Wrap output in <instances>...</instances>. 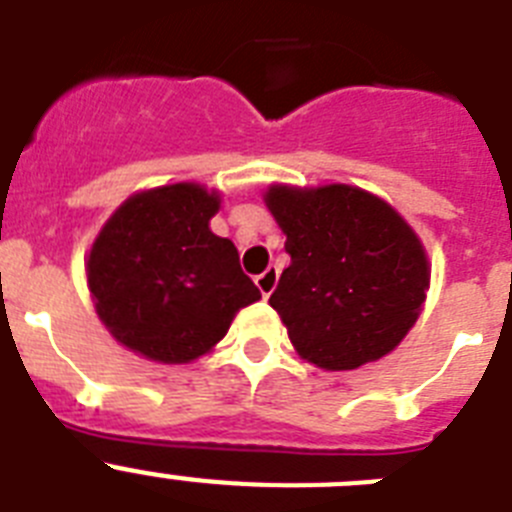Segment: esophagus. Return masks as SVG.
<instances>
[{"instance_id": "1", "label": "esophagus", "mask_w": 512, "mask_h": 512, "mask_svg": "<svg viewBox=\"0 0 512 512\" xmlns=\"http://www.w3.org/2000/svg\"><path fill=\"white\" fill-rule=\"evenodd\" d=\"M277 279H279L277 269H266L264 274H259V277H256V287H259L261 295L269 297L271 292H274V287H277Z\"/></svg>"}]
</instances>
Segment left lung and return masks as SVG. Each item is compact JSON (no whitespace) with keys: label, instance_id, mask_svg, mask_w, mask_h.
Wrapping results in <instances>:
<instances>
[{"label":"left lung","instance_id":"left-lung-1","mask_svg":"<svg viewBox=\"0 0 512 512\" xmlns=\"http://www.w3.org/2000/svg\"><path fill=\"white\" fill-rule=\"evenodd\" d=\"M264 202L292 256L269 305L297 354L351 372L395 351L423 310L431 264L408 220L351 184H271Z\"/></svg>","mask_w":512,"mask_h":512}]
</instances>
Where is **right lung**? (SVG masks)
<instances>
[{
    "instance_id": "right-lung-1",
    "label": "right lung",
    "mask_w": 512,
    "mask_h": 512,
    "mask_svg": "<svg viewBox=\"0 0 512 512\" xmlns=\"http://www.w3.org/2000/svg\"><path fill=\"white\" fill-rule=\"evenodd\" d=\"M220 192L176 182L130 194L87 256V287L120 346L156 364L210 354L241 307L261 300L233 241L210 230Z\"/></svg>"
}]
</instances>
